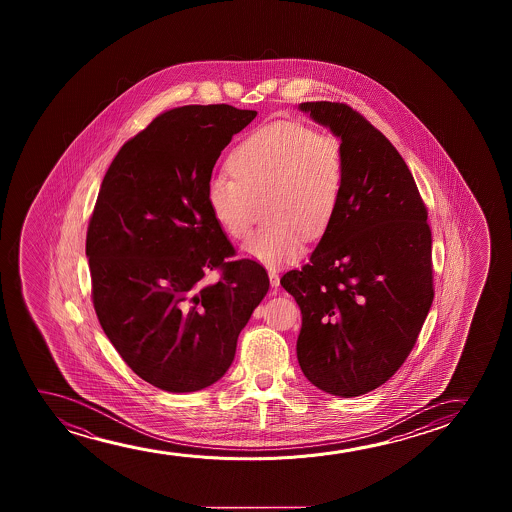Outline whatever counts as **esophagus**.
<instances>
[{"mask_svg": "<svg viewBox=\"0 0 512 512\" xmlns=\"http://www.w3.org/2000/svg\"><path fill=\"white\" fill-rule=\"evenodd\" d=\"M269 280H271V287H280V276H278V273H276L274 269H269Z\"/></svg>", "mask_w": 512, "mask_h": 512, "instance_id": "34e87169", "label": "esophagus"}]
</instances>
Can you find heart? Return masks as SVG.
<instances>
[{
	"label": "heart",
	"instance_id": "heart-1",
	"mask_svg": "<svg viewBox=\"0 0 512 512\" xmlns=\"http://www.w3.org/2000/svg\"><path fill=\"white\" fill-rule=\"evenodd\" d=\"M232 176H213L206 203L232 239L252 231L257 204L267 227L252 234L243 252L267 266L299 259L306 241L322 239L343 204L348 162L343 143L299 122L260 127L232 150Z\"/></svg>",
	"mask_w": 512,
	"mask_h": 512
}]
</instances>
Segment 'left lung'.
Listing matches in <instances>:
<instances>
[{"label":"left lung","mask_w":512,"mask_h":512,"mask_svg":"<svg viewBox=\"0 0 512 512\" xmlns=\"http://www.w3.org/2000/svg\"><path fill=\"white\" fill-rule=\"evenodd\" d=\"M341 138L343 204L308 264L281 287L302 313L297 360L323 392L358 397L386 383L420 336L434 301L427 206L385 134L344 103H301Z\"/></svg>","instance_id":"8db88e82"}]
</instances>
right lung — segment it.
Returning <instances> with one entry per match:
<instances>
[{"instance_id": "obj_1", "label": "right lung", "mask_w": 512, "mask_h": 512, "mask_svg": "<svg viewBox=\"0 0 512 512\" xmlns=\"http://www.w3.org/2000/svg\"><path fill=\"white\" fill-rule=\"evenodd\" d=\"M255 115L231 105L157 115L122 145L94 204L85 253L99 323L122 360L166 392L222 378L269 290L259 262L231 260L206 203L215 162Z\"/></svg>"}]
</instances>
